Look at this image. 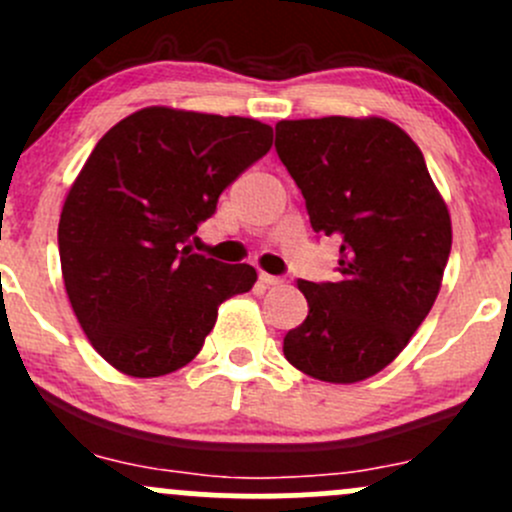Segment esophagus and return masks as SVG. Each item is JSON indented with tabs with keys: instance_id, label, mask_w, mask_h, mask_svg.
Returning <instances> with one entry per match:
<instances>
[{
	"instance_id": "1",
	"label": "esophagus",
	"mask_w": 512,
	"mask_h": 512,
	"mask_svg": "<svg viewBox=\"0 0 512 512\" xmlns=\"http://www.w3.org/2000/svg\"><path fill=\"white\" fill-rule=\"evenodd\" d=\"M260 282L265 284V287H279V284H284V277H274V274L260 272Z\"/></svg>"
}]
</instances>
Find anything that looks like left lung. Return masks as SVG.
<instances>
[{
    "mask_svg": "<svg viewBox=\"0 0 512 512\" xmlns=\"http://www.w3.org/2000/svg\"><path fill=\"white\" fill-rule=\"evenodd\" d=\"M274 129L314 233L341 240L336 282H297L309 314L284 336V358L324 383H358L427 319L449 262V211L419 147L392 122L321 117Z\"/></svg>",
    "mask_w": 512,
    "mask_h": 512,
    "instance_id": "8db88e82",
    "label": "left lung"
}]
</instances>
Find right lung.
I'll return each mask as SVG.
<instances>
[{
    "instance_id": "right-lung-1",
    "label": "right lung",
    "mask_w": 512,
    "mask_h": 512,
    "mask_svg": "<svg viewBox=\"0 0 512 512\" xmlns=\"http://www.w3.org/2000/svg\"><path fill=\"white\" fill-rule=\"evenodd\" d=\"M270 147V125L171 107H144L95 144L63 203L58 252L75 316L112 368H184L218 306L250 292L255 267L198 255L188 240Z\"/></svg>"
}]
</instances>
